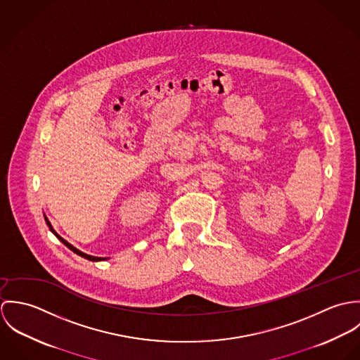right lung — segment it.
<instances>
[{"label":"right lung","instance_id":"right-lung-1","mask_svg":"<svg viewBox=\"0 0 360 360\" xmlns=\"http://www.w3.org/2000/svg\"><path fill=\"white\" fill-rule=\"evenodd\" d=\"M44 219H46V223H47V226L50 227V230H51L52 234H53V236H55V237H56V238H58V240H59V241H60L63 245H66V247H68L70 251H73L76 255L84 257V259H87V260H91V262H101V260H106V259H109V257H93V255H87V254L82 252L80 250H77L76 247H73L72 244H69V243H68L65 238H62V237H60V236H59V234H58V233L53 230V227H52L51 223H50V220H49V217H47L46 214H44Z\"/></svg>","mask_w":360,"mask_h":360}]
</instances>
